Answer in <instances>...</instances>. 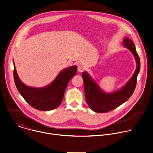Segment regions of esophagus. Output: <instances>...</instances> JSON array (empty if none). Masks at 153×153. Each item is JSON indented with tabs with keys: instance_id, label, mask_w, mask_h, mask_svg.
I'll use <instances>...</instances> for the list:
<instances>
[{
	"instance_id": "34e87169",
	"label": "esophagus",
	"mask_w": 153,
	"mask_h": 153,
	"mask_svg": "<svg viewBox=\"0 0 153 153\" xmlns=\"http://www.w3.org/2000/svg\"><path fill=\"white\" fill-rule=\"evenodd\" d=\"M85 69V67L82 65H79L77 67V70L79 72H82Z\"/></svg>"
}]
</instances>
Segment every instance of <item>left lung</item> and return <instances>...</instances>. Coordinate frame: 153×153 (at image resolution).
<instances>
[{"label": "left lung", "instance_id": "obj_1", "mask_svg": "<svg viewBox=\"0 0 153 153\" xmlns=\"http://www.w3.org/2000/svg\"><path fill=\"white\" fill-rule=\"evenodd\" d=\"M123 46L128 49L134 56L137 67L131 78L121 88L112 92H106L87 71L82 73L86 101L89 108L95 112L105 113L116 108L127 101L135 91L140 71V59L133 41L126 37L123 40Z\"/></svg>", "mask_w": 153, "mask_h": 153}]
</instances>
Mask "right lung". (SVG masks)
I'll use <instances>...</instances> for the list:
<instances>
[{"label": "right lung", "mask_w": 153, "mask_h": 153, "mask_svg": "<svg viewBox=\"0 0 153 153\" xmlns=\"http://www.w3.org/2000/svg\"><path fill=\"white\" fill-rule=\"evenodd\" d=\"M13 64L14 81L19 93L31 107L40 111L52 110L60 105L68 82L77 71L76 65L67 67L47 86L34 88L27 86L19 79L13 61Z\"/></svg>", "instance_id": "right-lung-1"}]
</instances>
